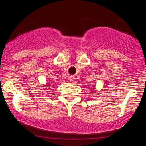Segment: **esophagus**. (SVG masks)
Here are the masks:
<instances>
[{"mask_svg": "<svg viewBox=\"0 0 146 146\" xmlns=\"http://www.w3.org/2000/svg\"><path fill=\"white\" fill-rule=\"evenodd\" d=\"M74 76H70V77H68V80H69L70 82L74 81Z\"/></svg>", "mask_w": 146, "mask_h": 146, "instance_id": "esophagus-1", "label": "esophagus"}]
</instances>
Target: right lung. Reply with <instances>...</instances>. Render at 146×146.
I'll return each mask as SVG.
<instances>
[{"label":"right lung","mask_w":146,"mask_h":146,"mask_svg":"<svg viewBox=\"0 0 146 146\" xmlns=\"http://www.w3.org/2000/svg\"><path fill=\"white\" fill-rule=\"evenodd\" d=\"M51 84H53V83H50V82H48V83H46L47 86H50V85H51Z\"/></svg>","instance_id":"obj_1"}]
</instances>
